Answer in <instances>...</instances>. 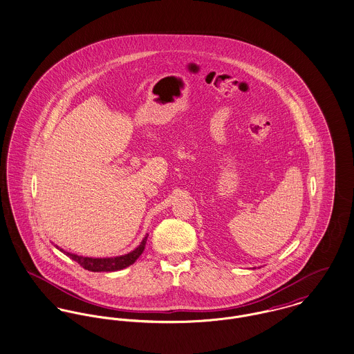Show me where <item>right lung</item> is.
Listing matches in <instances>:
<instances>
[{
  "mask_svg": "<svg viewBox=\"0 0 354 354\" xmlns=\"http://www.w3.org/2000/svg\"><path fill=\"white\" fill-rule=\"evenodd\" d=\"M147 236H145L142 239L141 244L133 250L131 252L126 254V255H120V257H115V258H87V257H79V255H75L71 252H66L64 250L59 248L57 245H55L57 250H60L64 255L70 257L72 260L77 261L83 268L88 270V271H94V272H111V271H119V270H123L129 266H131L136 260L138 259L141 257L143 250H145V245H146V240H147Z\"/></svg>",
  "mask_w": 354,
  "mask_h": 354,
  "instance_id": "right-lung-1",
  "label": "right lung"
}]
</instances>
